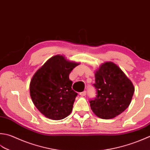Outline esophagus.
<instances>
[{"label": "esophagus", "mask_w": 150, "mask_h": 150, "mask_svg": "<svg viewBox=\"0 0 150 150\" xmlns=\"http://www.w3.org/2000/svg\"><path fill=\"white\" fill-rule=\"evenodd\" d=\"M86 95V91H83V92H82L80 93V96H85Z\"/></svg>", "instance_id": "1"}]
</instances>
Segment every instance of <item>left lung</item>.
<instances>
[{"instance_id":"obj_1","label":"left lung","mask_w":150,"mask_h":150,"mask_svg":"<svg viewBox=\"0 0 150 150\" xmlns=\"http://www.w3.org/2000/svg\"><path fill=\"white\" fill-rule=\"evenodd\" d=\"M97 96L90 100L91 109L102 119H111L122 113L131 102L133 83L112 62H105L95 73Z\"/></svg>"}]
</instances>
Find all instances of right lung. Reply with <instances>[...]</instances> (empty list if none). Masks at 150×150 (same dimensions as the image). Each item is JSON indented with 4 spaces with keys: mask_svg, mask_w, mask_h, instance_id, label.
Returning <instances> with one entry per match:
<instances>
[{
    "mask_svg": "<svg viewBox=\"0 0 150 150\" xmlns=\"http://www.w3.org/2000/svg\"><path fill=\"white\" fill-rule=\"evenodd\" d=\"M80 63L55 55L34 75L30 83L32 102L38 110L49 119L59 120L69 116L77 93L71 88L69 75Z\"/></svg>",
    "mask_w": 150,
    "mask_h": 150,
    "instance_id": "right-lung-1",
    "label": "right lung"
}]
</instances>
